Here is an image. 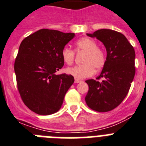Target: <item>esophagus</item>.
Instances as JSON below:
<instances>
[{
	"mask_svg": "<svg viewBox=\"0 0 146 146\" xmlns=\"http://www.w3.org/2000/svg\"><path fill=\"white\" fill-rule=\"evenodd\" d=\"M81 80H79V79H75V81H74V82L75 83H79V82H81Z\"/></svg>",
	"mask_w": 146,
	"mask_h": 146,
	"instance_id": "34e87169",
	"label": "esophagus"
}]
</instances>
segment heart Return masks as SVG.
Wrapping results in <instances>:
<instances>
[{
	"instance_id": "obj_1",
	"label": "heart",
	"mask_w": 146,
	"mask_h": 146,
	"mask_svg": "<svg viewBox=\"0 0 146 146\" xmlns=\"http://www.w3.org/2000/svg\"><path fill=\"white\" fill-rule=\"evenodd\" d=\"M77 52H85L82 63L84 64L70 67L66 70L67 73L73 76L76 79H85L92 76L95 69L99 70L103 68L106 63V55L102 49L98 48V42L93 39L83 37L76 42ZM75 51L65 47L61 52V56L67 64H73L75 60Z\"/></svg>"
}]
</instances>
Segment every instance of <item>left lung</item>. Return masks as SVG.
<instances>
[{"label": "left lung", "instance_id": "8db88e82", "mask_svg": "<svg viewBox=\"0 0 146 146\" xmlns=\"http://www.w3.org/2000/svg\"><path fill=\"white\" fill-rule=\"evenodd\" d=\"M88 36L96 37L106 48V63L100 75L85 82L89 89L85 100L88 106L100 112L114 110L128 93L135 76V51L124 35L110 29H100ZM100 78H104L102 82Z\"/></svg>", "mask_w": 146, "mask_h": 146}]
</instances>
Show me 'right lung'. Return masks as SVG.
<instances>
[{"label":"right lung","mask_w":146,"mask_h":146,"mask_svg":"<svg viewBox=\"0 0 146 146\" xmlns=\"http://www.w3.org/2000/svg\"><path fill=\"white\" fill-rule=\"evenodd\" d=\"M74 36L73 33L41 29L20 44L14 64L18 90L24 104L36 114L58 112L74 82L73 76L54 74L64 64L63 48Z\"/></svg>","instance_id":"1"}]
</instances>
